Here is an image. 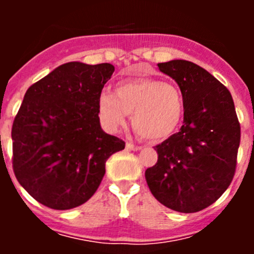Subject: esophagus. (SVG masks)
Here are the masks:
<instances>
[{
  "mask_svg": "<svg viewBox=\"0 0 254 254\" xmlns=\"http://www.w3.org/2000/svg\"><path fill=\"white\" fill-rule=\"evenodd\" d=\"M126 147H127L128 150H133V151H137V150L141 149V146H138V145H134V143H132V142L126 143Z\"/></svg>",
  "mask_w": 254,
  "mask_h": 254,
  "instance_id": "1",
  "label": "esophagus"
}]
</instances>
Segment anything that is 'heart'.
Listing matches in <instances>:
<instances>
[{
  "mask_svg": "<svg viewBox=\"0 0 254 254\" xmlns=\"http://www.w3.org/2000/svg\"><path fill=\"white\" fill-rule=\"evenodd\" d=\"M127 114L143 138L165 140L181 126L185 98L178 86L152 77L131 78L117 85L116 94H100L99 117L109 131L125 126Z\"/></svg>",
  "mask_w": 254,
  "mask_h": 254,
  "instance_id": "b5f03b06",
  "label": "heart"
}]
</instances>
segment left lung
I'll return each instance as SVG.
<instances>
[{
  "label": "left lung",
  "instance_id": "1",
  "mask_svg": "<svg viewBox=\"0 0 254 254\" xmlns=\"http://www.w3.org/2000/svg\"><path fill=\"white\" fill-rule=\"evenodd\" d=\"M185 98L179 132L155 146L158 161L145 172L159 202L178 212H197L220 198L237 168L241 125L232 94L198 64L174 60L158 64Z\"/></svg>",
  "mask_w": 254,
  "mask_h": 254
}]
</instances>
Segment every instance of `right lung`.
Returning a JSON list of instances; mask_svg holds the SVG:
<instances>
[{
    "label": "right lung",
    "instance_id": "obj_1",
    "mask_svg": "<svg viewBox=\"0 0 254 254\" xmlns=\"http://www.w3.org/2000/svg\"><path fill=\"white\" fill-rule=\"evenodd\" d=\"M114 72L111 64H61L26 90L11 129L12 169L42 205L69 210L99 187L105 161L125 141L105 133L99 96Z\"/></svg>",
    "mask_w": 254,
    "mask_h": 254
}]
</instances>
